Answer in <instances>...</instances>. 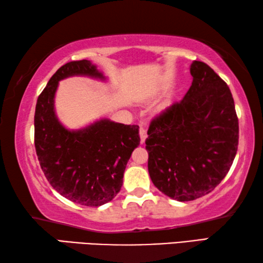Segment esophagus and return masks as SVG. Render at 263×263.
<instances>
[{
	"mask_svg": "<svg viewBox=\"0 0 263 263\" xmlns=\"http://www.w3.org/2000/svg\"><path fill=\"white\" fill-rule=\"evenodd\" d=\"M139 135H140V141H141V144H144L145 140H146V138H147V132H146V130H145L144 127H140Z\"/></svg>",
	"mask_w": 263,
	"mask_h": 263,
	"instance_id": "34e87169",
	"label": "esophagus"
}]
</instances>
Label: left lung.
Segmentation results:
<instances>
[{
  "instance_id": "1",
  "label": "left lung",
  "mask_w": 263,
  "mask_h": 263,
  "mask_svg": "<svg viewBox=\"0 0 263 263\" xmlns=\"http://www.w3.org/2000/svg\"><path fill=\"white\" fill-rule=\"evenodd\" d=\"M193 82L183 99L153 119L147 131L153 184L179 202L216 188L238 149L239 123L230 88L202 61L190 65Z\"/></svg>"
}]
</instances>
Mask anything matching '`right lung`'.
Segmentation results:
<instances>
[{
    "instance_id": "obj_1",
    "label": "right lung",
    "mask_w": 263,
    "mask_h": 263,
    "mask_svg": "<svg viewBox=\"0 0 263 263\" xmlns=\"http://www.w3.org/2000/svg\"><path fill=\"white\" fill-rule=\"evenodd\" d=\"M72 77L108 81L89 60L58 69L35 104V152L47 181L61 196L81 205L101 206L121 191L128 159L140 144L139 126L100 118L77 130L66 127L55 112V94L61 80Z\"/></svg>"
}]
</instances>
